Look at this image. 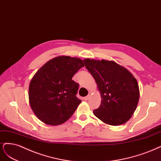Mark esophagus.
<instances>
[{
  "label": "esophagus",
  "instance_id": "1",
  "mask_svg": "<svg viewBox=\"0 0 161 161\" xmlns=\"http://www.w3.org/2000/svg\"><path fill=\"white\" fill-rule=\"evenodd\" d=\"M90 95H87V96H86V97H84V100H87L90 98Z\"/></svg>",
  "mask_w": 161,
  "mask_h": 161
}]
</instances>
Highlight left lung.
Here are the masks:
<instances>
[{
    "label": "left lung",
    "instance_id": "1",
    "mask_svg": "<svg viewBox=\"0 0 161 161\" xmlns=\"http://www.w3.org/2000/svg\"><path fill=\"white\" fill-rule=\"evenodd\" d=\"M84 62L101 94L100 106L93 111L94 114L109 125L126 122L138 105L140 92L136 80L113 61L86 59Z\"/></svg>",
    "mask_w": 161,
    "mask_h": 161
}]
</instances>
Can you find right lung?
Masks as SVG:
<instances>
[{"mask_svg": "<svg viewBox=\"0 0 161 161\" xmlns=\"http://www.w3.org/2000/svg\"><path fill=\"white\" fill-rule=\"evenodd\" d=\"M84 66L82 60L59 56L49 61L30 83V106L41 121L59 125L74 114L81 100L77 97L79 84L72 77Z\"/></svg>", "mask_w": 161, "mask_h": 161, "instance_id": "right-lung-1", "label": "right lung"}]
</instances>
